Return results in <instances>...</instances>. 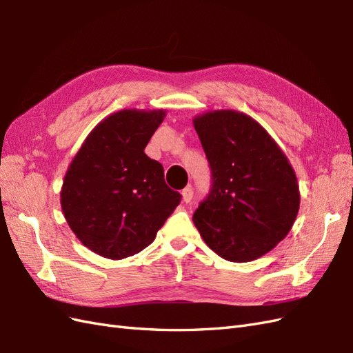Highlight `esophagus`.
Here are the masks:
<instances>
[{
    "label": "esophagus",
    "instance_id": "1",
    "mask_svg": "<svg viewBox=\"0 0 353 353\" xmlns=\"http://www.w3.org/2000/svg\"><path fill=\"white\" fill-rule=\"evenodd\" d=\"M192 196H194V189L190 188V186H188V188H185L183 190H182V199H183V203H190V201H192Z\"/></svg>",
    "mask_w": 353,
    "mask_h": 353
}]
</instances>
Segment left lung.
Listing matches in <instances>:
<instances>
[{
  "label": "left lung",
  "mask_w": 353,
  "mask_h": 353,
  "mask_svg": "<svg viewBox=\"0 0 353 353\" xmlns=\"http://www.w3.org/2000/svg\"><path fill=\"white\" fill-rule=\"evenodd\" d=\"M213 174L194 225L220 257L236 263L274 250L293 228L300 190L293 165L254 118L217 109L194 118Z\"/></svg>",
  "instance_id": "obj_1"
}]
</instances>
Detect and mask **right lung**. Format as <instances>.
Instances as JSON below:
<instances>
[{"mask_svg": "<svg viewBox=\"0 0 353 353\" xmlns=\"http://www.w3.org/2000/svg\"><path fill=\"white\" fill-rule=\"evenodd\" d=\"M165 109H121L88 133L60 189L69 228L93 253L121 260L140 253L180 203L164 168L145 154Z\"/></svg>", "mask_w": 353, "mask_h": 353, "instance_id": "right-lung-1", "label": "right lung"}]
</instances>
